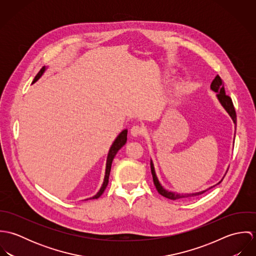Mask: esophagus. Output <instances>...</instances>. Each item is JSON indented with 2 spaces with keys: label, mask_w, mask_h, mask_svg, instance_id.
I'll return each mask as SVG.
<instances>
[{
  "label": "esophagus",
  "mask_w": 256,
  "mask_h": 256,
  "mask_svg": "<svg viewBox=\"0 0 256 256\" xmlns=\"http://www.w3.org/2000/svg\"><path fill=\"white\" fill-rule=\"evenodd\" d=\"M130 133L132 136L134 137H138V136H142L144 133H145V129L140 126V125H134L131 130H130Z\"/></svg>",
  "instance_id": "esophagus-1"
}]
</instances>
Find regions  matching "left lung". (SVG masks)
<instances>
[{
    "label": "left lung",
    "instance_id": "left-lung-1",
    "mask_svg": "<svg viewBox=\"0 0 256 256\" xmlns=\"http://www.w3.org/2000/svg\"><path fill=\"white\" fill-rule=\"evenodd\" d=\"M211 90H214L215 92H218L217 94V98L219 100L220 104L222 106V108L224 110H226V112L230 114V116L232 117L234 123L236 125V110L234 108V104H232V98L226 94L224 92V84H222V78L220 76L219 74L216 76V78L213 80L212 84H211ZM150 172H152V180H154V184L158 190V192L166 197V198H168V199H172V200H176V199H180V198H183V197H195V196H198V195H201L203 193H205L207 190L213 188L214 186L206 189V190H203L201 192H197V193H192V194H178V193H174V192H170V191H168L166 190L162 184L158 182L156 176V172H154V164L150 160ZM222 182V180H220ZM220 182L219 183H220ZM218 183V184H219Z\"/></svg>",
    "mask_w": 256,
    "mask_h": 256
}]
</instances>
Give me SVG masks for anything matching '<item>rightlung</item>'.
<instances>
[{
    "label": "right lung",
    "instance_id": "obj_1",
    "mask_svg": "<svg viewBox=\"0 0 256 256\" xmlns=\"http://www.w3.org/2000/svg\"><path fill=\"white\" fill-rule=\"evenodd\" d=\"M44 71H45V67H42V68L40 69V71H39V72L37 73L36 76V78H34V82H36L37 80L41 76V74L44 73ZM126 141H127V130H123V131L118 135V137L116 138V140L114 141V143L112 144V146L110 148V152H108V156L106 170V176H104V184H102L100 190L98 192V194L94 195V196L92 198H90V199H98V198L100 197L102 194L104 193V189L106 188V186H108V178H110V170H111L112 160H113L115 154H117V152H118L122 146L125 145Z\"/></svg>",
    "mask_w": 256,
    "mask_h": 256
}]
</instances>
